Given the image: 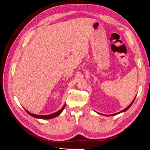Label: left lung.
<instances>
[{"mask_svg":"<svg viewBox=\"0 0 150 150\" xmlns=\"http://www.w3.org/2000/svg\"><path fill=\"white\" fill-rule=\"evenodd\" d=\"M135 98H136V97L134 98V99H133V101L131 102V103L129 104V105L127 107V108H126L125 109H124L123 110H122V111H121L120 112H117V113H115V114H112V115H109V116H114V115H117V114H119V113H121V112H125V111H127L128 110V109L131 106V105H132L133 104V102H134V99H135ZM100 115H102V114H100ZM105 116H106V115H105Z\"/></svg>","mask_w":150,"mask_h":150,"instance_id":"1","label":"left lung"}]
</instances>
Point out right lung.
<instances>
[{
  "mask_svg": "<svg viewBox=\"0 0 150 150\" xmlns=\"http://www.w3.org/2000/svg\"><path fill=\"white\" fill-rule=\"evenodd\" d=\"M65 106L66 105L64 104V106H63V107L60 110H59L58 111L56 112L53 113V114H51V115H34V114H33V113H30V112H29L28 111H27L26 110L25 111L28 113V114L29 115H30L31 116L33 117H35V118H40V119H43V120H49V119H52V118H54V117H55L59 115L62 112V111L64 110V109L65 108Z\"/></svg>",
  "mask_w": 150,
  "mask_h": 150,
  "instance_id": "1",
  "label": "right lung"
}]
</instances>
